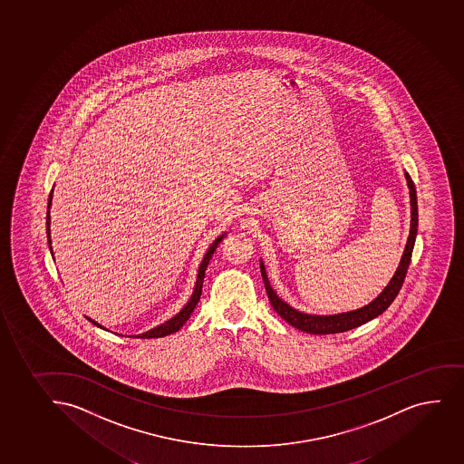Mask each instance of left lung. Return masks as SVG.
Masks as SVG:
<instances>
[{
    "mask_svg": "<svg viewBox=\"0 0 464 464\" xmlns=\"http://www.w3.org/2000/svg\"><path fill=\"white\" fill-rule=\"evenodd\" d=\"M404 175L407 186H409V193H411V234L407 238L404 254L401 256L400 266L394 272L389 285L382 289V293L379 294L378 297L374 298L373 302H370L362 308L339 313V314L319 315L302 313V311L293 308L291 304L278 297L277 293L272 289L269 278H267L266 267L260 260L261 277L265 282L269 302H271L274 309L277 311V314L283 320H286L289 325H293L294 328L304 331V333H309V334H336V333H343V331L353 330L356 326L363 325L370 320H373L374 317L382 314L383 311L389 308L398 293H400L402 283H404L405 274H407V269L411 265L416 234H418V201H416L415 184L411 181V175L407 171Z\"/></svg>",
    "mask_w": 464,
    "mask_h": 464,
    "instance_id": "1",
    "label": "left lung"
}]
</instances>
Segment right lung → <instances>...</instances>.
<instances>
[{"instance_id": "add662e5", "label": "right lung", "mask_w": 464, "mask_h": 464, "mask_svg": "<svg viewBox=\"0 0 464 464\" xmlns=\"http://www.w3.org/2000/svg\"><path fill=\"white\" fill-rule=\"evenodd\" d=\"M51 203H53V190H51V195H49L48 213H46V234H48L49 249H51V254L53 256V246H51V213H49ZM224 237H226V232H224L223 235H219L218 238L213 241L212 245H210L208 252L204 254L203 261H201V265L198 267L197 283H195V289H193L192 297L188 298V302L184 304V308H182L175 317H171L170 320H167L164 324H160V325L156 326V328H151V330L145 331V333L138 334L136 337H140V339L164 337L169 336V334H173L176 331L181 330V326L186 324L187 320H188V317H190V314L193 313V309H195L198 302H199L201 291H203L204 276H206V269H208V261L212 258L213 252L217 251V247H218L219 243L223 241ZM86 319L90 320L91 324H94V325L102 328V330H105L103 326L97 324L96 320L90 319V317H86Z\"/></svg>"}]
</instances>
